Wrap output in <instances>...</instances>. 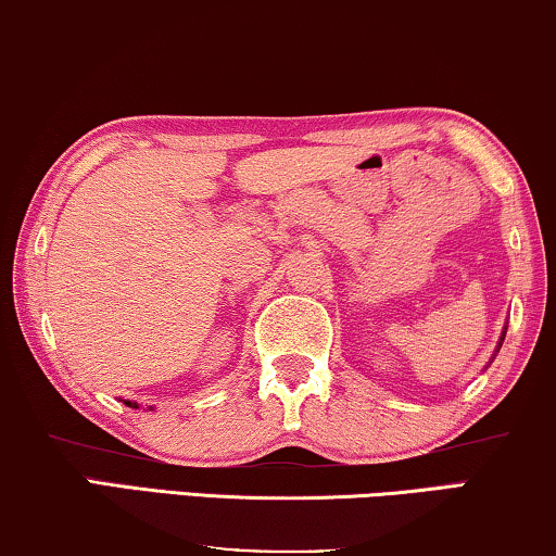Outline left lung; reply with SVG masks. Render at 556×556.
<instances>
[{
	"mask_svg": "<svg viewBox=\"0 0 556 556\" xmlns=\"http://www.w3.org/2000/svg\"><path fill=\"white\" fill-rule=\"evenodd\" d=\"M502 341H504V336H502ZM498 345H502V343H498Z\"/></svg>",
	"mask_w": 556,
	"mask_h": 556,
	"instance_id": "1",
	"label": "left lung"
}]
</instances>
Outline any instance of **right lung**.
<instances>
[{
    "mask_svg": "<svg viewBox=\"0 0 556 556\" xmlns=\"http://www.w3.org/2000/svg\"><path fill=\"white\" fill-rule=\"evenodd\" d=\"M125 404H127V406H130V408H140L138 404H135V401H125Z\"/></svg>",
    "mask_w": 556,
    "mask_h": 556,
    "instance_id": "right-lung-1",
    "label": "right lung"
}]
</instances>
